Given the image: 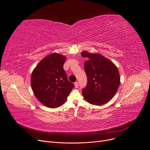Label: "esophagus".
<instances>
[{
	"instance_id": "1",
	"label": "esophagus",
	"mask_w": 150,
	"mask_h": 150,
	"mask_svg": "<svg viewBox=\"0 0 150 150\" xmlns=\"http://www.w3.org/2000/svg\"><path fill=\"white\" fill-rule=\"evenodd\" d=\"M74 85H75V88H78V82H75L74 83Z\"/></svg>"
}]
</instances>
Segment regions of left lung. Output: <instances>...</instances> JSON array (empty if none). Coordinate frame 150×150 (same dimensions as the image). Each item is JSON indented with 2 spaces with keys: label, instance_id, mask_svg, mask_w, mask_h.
I'll return each mask as SVG.
<instances>
[{
  "label": "left lung",
  "instance_id": "1",
  "mask_svg": "<svg viewBox=\"0 0 150 150\" xmlns=\"http://www.w3.org/2000/svg\"><path fill=\"white\" fill-rule=\"evenodd\" d=\"M81 54L87 59L84 63V69L88 82L82 92L85 100L96 105L109 102L116 94L120 83L117 67L100 54L82 51Z\"/></svg>",
  "mask_w": 150,
  "mask_h": 150
}]
</instances>
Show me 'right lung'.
<instances>
[{
	"label": "right lung",
	"instance_id": "1",
	"mask_svg": "<svg viewBox=\"0 0 150 150\" xmlns=\"http://www.w3.org/2000/svg\"><path fill=\"white\" fill-rule=\"evenodd\" d=\"M66 59L60 54L51 53L42 59L32 72L33 91L37 100L49 108H56L65 103L74 87L63 69Z\"/></svg>",
	"mask_w": 150,
	"mask_h": 150
}]
</instances>
